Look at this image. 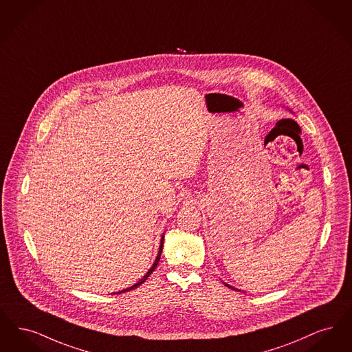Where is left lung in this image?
<instances>
[{
    "mask_svg": "<svg viewBox=\"0 0 352 352\" xmlns=\"http://www.w3.org/2000/svg\"><path fill=\"white\" fill-rule=\"evenodd\" d=\"M223 284H225V285H226V287H228V288H231V289H234V291H239V289H236V288H234V287H231V285H229V284H226V283H223ZM241 292V291H239Z\"/></svg>",
    "mask_w": 352,
    "mask_h": 352,
    "instance_id": "1",
    "label": "left lung"
}]
</instances>
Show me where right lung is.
I'll return each instance as SVG.
<instances>
[{"label":"right lung","mask_w":352,"mask_h":352,"mask_svg":"<svg viewBox=\"0 0 352 352\" xmlns=\"http://www.w3.org/2000/svg\"><path fill=\"white\" fill-rule=\"evenodd\" d=\"M163 243H164V234L162 235V239H160V245H159V251H157V256H156V259L153 261V267L148 270V272L146 274V275L143 276L139 281H138L137 284H134V285H131L130 288H126V289H122V291L117 292V293H123V292H129L131 291V289H135L137 287H139L140 284H143L146 280H147V277L151 275L153 272V270L156 268V265H157V263H159V260H160V255H162V250H163Z\"/></svg>","instance_id":"obj_1"}]
</instances>
